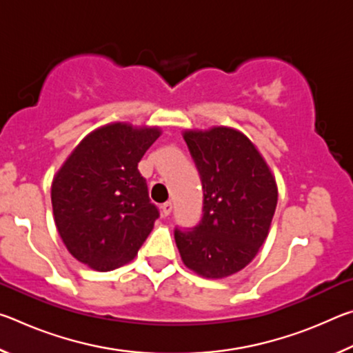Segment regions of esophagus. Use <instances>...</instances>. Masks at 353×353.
I'll return each mask as SVG.
<instances>
[{
  "label": "esophagus",
  "mask_w": 353,
  "mask_h": 353,
  "mask_svg": "<svg viewBox=\"0 0 353 353\" xmlns=\"http://www.w3.org/2000/svg\"><path fill=\"white\" fill-rule=\"evenodd\" d=\"M160 210H162L163 216H168V214L172 212V204L171 202H165V204H162V207H160Z\"/></svg>",
  "instance_id": "1"
}]
</instances>
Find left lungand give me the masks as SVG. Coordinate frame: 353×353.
<instances>
[{
  "instance_id": "left-lung-1",
  "label": "left lung",
  "mask_w": 353,
  "mask_h": 353,
  "mask_svg": "<svg viewBox=\"0 0 353 353\" xmlns=\"http://www.w3.org/2000/svg\"><path fill=\"white\" fill-rule=\"evenodd\" d=\"M204 201L193 229L174 230L185 266L202 277L223 279L241 271L265 243L277 207L270 166L246 135L230 128L187 130Z\"/></svg>"
}]
</instances>
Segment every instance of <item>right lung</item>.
I'll return each instance as SVG.
<instances>
[{"mask_svg":"<svg viewBox=\"0 0 353 353\" xmlns=\"http://www.w3.org/2000/svg\"><path fill=\"white\" fill-rule=\"evenodd\" d=\"M159 137L157 128L107 124L88 134L57 171L51 202L59 235L92 270L126 265L160 216L139 171Z\"/></svg>","mask_w":353,"mask_h":353,"instance_id":"1","label":"right lung"}]
</instances>
